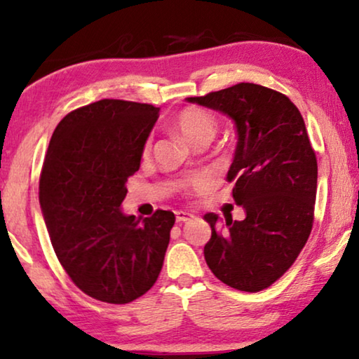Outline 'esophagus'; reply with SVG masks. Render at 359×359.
Wrapping results in <instances>:
<instances>
[{
  "mask_svg": "<svg viewBox=\"0 0 359 359\" xmlns=\"http://www.w3.org/2000/svg\"><path fill=\"white\" fill-rule=\"evenodd\" d=\"M194 214L186 212V210H178L176 212V222H188V220H193Z\"/></svg>",
  "mask_w": 359,
  "mask_h": 359,
  "instance_id": "34e87169",
  "label": "esophagus"
}]
</instances>
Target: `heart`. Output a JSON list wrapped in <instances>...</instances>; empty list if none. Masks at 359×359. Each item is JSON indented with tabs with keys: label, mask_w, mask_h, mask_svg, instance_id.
I'll list each match as a JSON object with an SVG mask.
<instances>
[{
	"label": "heart",
	"mask_w": 359,
	"mask_h": 359,
	"mask_svg": "<svg viewBox=\"0 0 359 359\" xmlns=\"http://www.w3.org/2000/svg\"><path fill=\"white\" fill-rule=\"evenodd\" d=\"M173 126L178 134L193 147L199 144H209L214 139L215 130H217V122L209 112L198 107H186L176 114ZM191 183L203 184L204 180L194 178Z\"/></svg>",
	"instance_id": "heart-1"
}]
</instances>
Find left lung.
Instances as JSON below:
<instances>
[{
  "instance_id": "8db88e82",
  "label": "left lung",
  "mask_w": 359,
  "mask_h": 359,
  "mask_svg": "<svg viewBox=\"0 0 359 359\" xmlns=\"http://www.w3.org/2000/svg\"><path fill=\"white\" fill-rule=\"evenodd\" d=\"M186 101L230 117L237 130L227 181L245 219L225 217L219 232V215H204L212 229L205 263L227 286L262 291L291 268L312 230L317 158L306 124L287 96L253 83Z\"/></svg>"
}]
</instances>
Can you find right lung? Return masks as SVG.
<instances>
[{"instance_id":"right-lung-1","label":"right lung","mask_w":359,"mask_h":359,"mask_svg":"<svg viewBox=\"0 0 359 359\" xmlns=\"http://www.w3.org/2000/svg\"><path fill=\"white\" fill-rule=\"evenodd\" d=\"M158 107L101 100L60 121L43 161L39 203L52 247L88 296L127 304L154 286L175 214L140 219L122 210Z\"/></svg>"}]
</instances>
